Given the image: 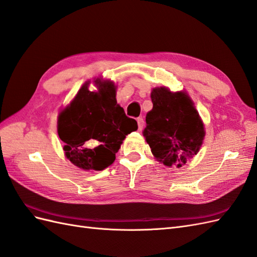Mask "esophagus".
<instances>
[{
  "mask_svg": "<svg viewBox=\"0 0 257 257\" xmlns=\"http://www.w3.org/2000/svg\"><path fill=\"white\" fill-rule=\"evenodd\" d=\"M137 124H138V131H142L144 127V119L143 117H137Z\"/></svg>",
  "mask_w": 257,
  "mask_h": 257,
  "instance_id": "obj_1",
  "label": "esophagus"
}]
</instances>
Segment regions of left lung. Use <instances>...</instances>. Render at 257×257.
Listing matches in <instances>:
<instances>
[{
	"label": "left lung",
	"mask_w": 257,
	"mask_h": 257,
	"mask_svg": "<svg viewBox=\"0 0 257 257\" xmlns=\"http://www.w3.org/2000/svg\"><path fill=\"white\" fill-rule=\"evenodd\" d=\"M152 110L146 115L143 135L159 162L166 166L184 165L202 145L204 127L190 98L183 92L154 88Z\"/></svg>",
	"instance_id": "1"
}]
</instances>
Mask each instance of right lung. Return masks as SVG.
<instances>
[{
    "instance_id": "obj_1",
    "label": "right lung",
    "mask_w": 257,
    "mask_h": 257,
    "mask_svg": "<svg viewBox=\"0 0 257 257\" xmlns=\"http://www.w3.org/2000/svg\"><path fill=\"white\" fill-rule=\"evenodd\" d=\"M98 92L83 85L75 98L58 116V135L66 157L83 170L101 171L112 164L125 136L137 130L116 103L112 82L96 80Z\"/></svg>"
}]
</instances>
